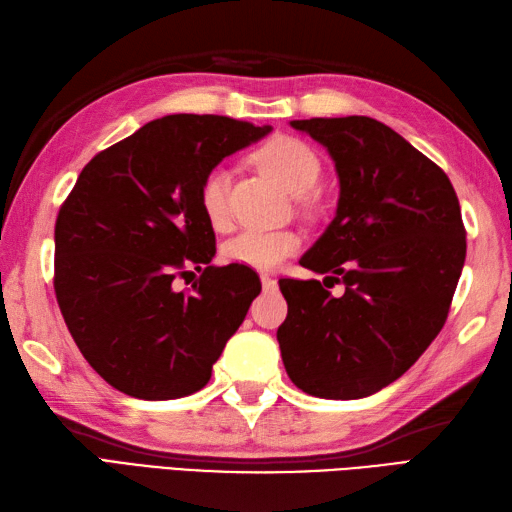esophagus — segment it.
Instances as JSON below:
<instances>
[{
  "mask_svg": "<svg viewBox=\"0 0 512 512\" xmlns=\"http://www.w3.org/2000/svg\"><path fill=\"white\" fill-rule=\"evenodd\" d=\"M259 277H262L264 290H275V288H277V279H273V277H270L268 273H262V275H259Z\"/></svg>",
  "mask_w": 512,
  "mask_h": 512,
  "instance_id": "esophagus-1",
  "label": "esophagus"
}]
</instances>
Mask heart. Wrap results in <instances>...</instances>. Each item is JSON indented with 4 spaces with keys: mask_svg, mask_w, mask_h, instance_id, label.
<instances>
[{
    "mask_svg": "<svg viewBox=\"0 0 512 512\" xmlns=\"http://www.w3.org/2000/svg\"><path fill=\"white\" fill-rule=\"evenodd\" d=\"M257 162L270 173L281 187L292 195L308 193L321 176V160L308 143L292 136H279L257 151ZM231 176L224 167L206 171L200 184V206L215 231H224L231 222V204H228ZM301 246V237L288 228L264 231V228H244L222 246V257L231 264H242L259 270H273L284 259L295 255Z\"/></svg>",
    "mask_w": 512,
    "mask_h": 512,
    "instance_id": "obj_1",
    "label": "heart"
}]
</instances>
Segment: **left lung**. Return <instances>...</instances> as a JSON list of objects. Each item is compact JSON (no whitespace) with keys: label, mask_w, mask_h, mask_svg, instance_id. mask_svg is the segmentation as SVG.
<instances>
[{"label":"left lung","mask_w":512,"mask_h":512,"mask_svg":"<svg viewBox=\"0 0 512 512\" xmlns=\"http://www.w3.org/2000/svg\"><path fill=\"white\" fill-rule=\"evenodd\" d=\"M328 147L341 180L336 217L301 266L279 279L288 317L277 341L301 391L372 396L418 361L449 317L466 257L453 184L394 129L369 116L290 123ZM343 283L334 298L322 286Z\"/></svg>","instance_id":"1"}]
</instances>
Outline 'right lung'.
Returning a JSON list of instances; mask_svg holds the SVG:
<instances>
[{"mask_svg": "<svg viewBox=\"0 0 512 512\" xmlns=\"http://www.w3.org/2000/svg\"><path fill=\"white\" fill-rule=\"evenodd\" d=\"M270 127L173 114L99 151L54 224V295L94 372L143 400L200 391L262 290L253 268L213 266L200 184ZM191 269L201 277L176 291Z\"/></svg>", "mask_w": 512, "mask_h": 512, "instance_id": "obj_1", "label": "right lung"}]
</instances>
